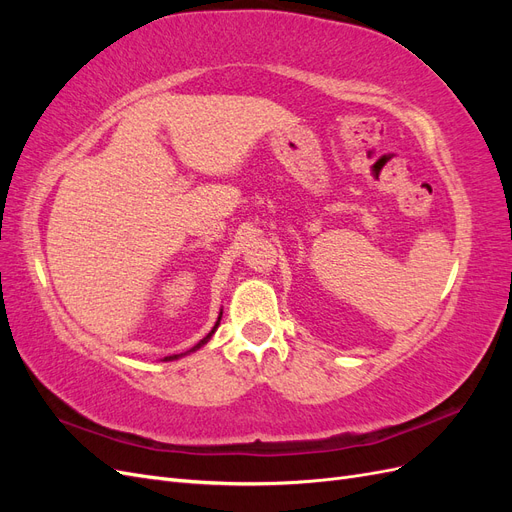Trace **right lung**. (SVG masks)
<instances>
[{"instance_id": "add662e5", "label": "right lung", "mask_w": 512, "mask_h": 512, "mask_svg": "<svg viewBox=\"0 0 512 512\" xmlns=\"http://www.w3.org/2000/svg\"><path fill=\"white\" fill-rule=\"evenodd\" d=\"M220 318H222V312H220ZM220 318H218V322H215V327H213V329H211V333H209V335H207V337H203V339H200V342H198V344H196V346H194V348H190V350H188V352H194V350H196V348H200V346H205V344H207V342H209V339H211V335H213V333H215V329H218V324H220ZM179 356H183V352H181V354H173V356H166V361H170V359H179Z\"/></svg>"}]
</instances>
